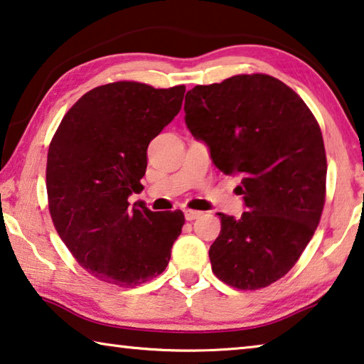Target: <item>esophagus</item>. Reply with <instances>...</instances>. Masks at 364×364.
<instances>
[{"label":"esophagus","instance_id":"esophagus-1","mask_svg":"<svg viewBox=\"0 0 364 364\" xmlns=\"http://www.w3.org/2000/svg\"><path fill=\"white\" fill-rule=\"evenodd\" d=\"M200 215H203V212L199 210H191V209H186L184 210V217H186V220H196V218H199Z\"/></svg>","mask_w":364,"mask_h":364}]
</instances>
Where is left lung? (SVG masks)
<instances>
[{"label":"left lung","mask_w":364,"mask_h":364,"mask_svg":"<svg viewBox=\"0 0 364 364\" xmlns=\"http://www.w3.org/2000/svg\"><path fill=\"white\" fill-rule=\"evenodd\" d=\"M184 121L247 212L218 213L222 230L209 250L212 272L240 290L282 279L313 238L326 200L327 160L321 128L296 92L267 74H241L196 85Z\"/></svg>","instance_id":"obj_1"}]
</instances>
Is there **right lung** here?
<instances>
[{
    "label": "right lung",
    "mask_w": 364,
    "mask_h": 364,
    "mask_svg": "<svg viewBox=\"0 0 364 364\" xmlns=\"http://www.w3.org/2000/svg\"><path fill=\"white\" fill-rule=\"evenodd\" d=\"M186 87L121 80L92 89L61 119L48 149L51 220L76 261L97 279L132 288L165 270L181 210L129 207L142 188L147 147L181 109Z\"/></svg>",
    "instance_id": "obj_1"
}]
</instances>
